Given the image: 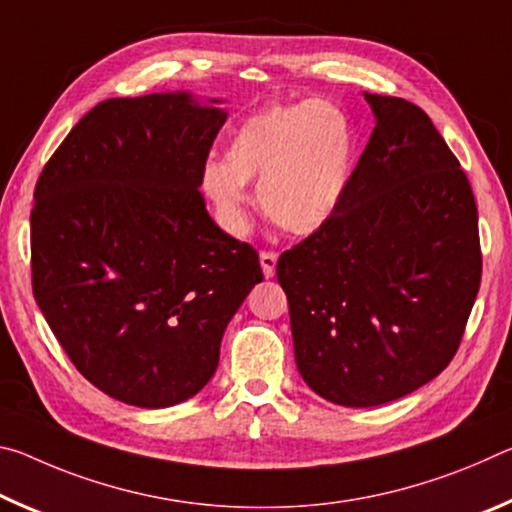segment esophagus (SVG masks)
Masks as SVG:
<instances>
[{
    "instance_id": "1",
    "label": "esophagus",
    "mask_w": 512,
    "mask_h": 512,
    "mask_svg": "<svg viewBox=\"0 0 512 512\" xmlns=\"http://www.w3.org/2000/svg\"><path fill=\"white\" fill-rule=\"evenodd\" d=\"M259 264H262L264 277H273L275 266H277V255L275 253H262V255H259Z\"/></svg>"
}]
</instances>
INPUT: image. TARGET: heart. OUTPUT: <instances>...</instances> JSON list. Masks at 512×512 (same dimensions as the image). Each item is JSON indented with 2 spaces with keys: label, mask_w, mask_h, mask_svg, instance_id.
<instances>
[{
  "label": "heart",
  "mask_w": 512,
  "mask_h": 512,
  "mask_svg": "<svg viewBox=\"0 0 512 512\" xmlns=\"http://www.w3.org/2000/svg\"><path fill=\"white\" fill-rule=\"evenodd\" d=\"M357 164V133L332 101L277 103L250 115L225 151L207 162L201 189L225 232L248 230V180L259 178V205L291 235H314L343 207Z\"/></svg>",
  "instance_id": "1"
}]
</instances>
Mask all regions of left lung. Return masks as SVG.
<instances>
[{
	"label": "left lung",
	"mask_w": 512,
	"mask_h": 512,
	"mask_svg": "<svg viewBox=\"0 0 512 512\" xmlns=\"http://www.w3.org/2000/svg\"><path fill=\"white\" fill-rule=\"evenodd\" d=\"M375 115L343 207L277 259L302 379L368 409L447 368L481 284L470 180L427 112L363 92Z\"/></svg>",
	"instance_id": "obj_1"
}]
</instances>
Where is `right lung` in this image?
I'll use <instances>...</instances> for the list:
<instances>
[{
    "instance_id": "add662e5",
    "label": "right lung",
    "mask_w": 512,
    "mask_h": 512,
    "mask_svg": "<svg viewBox=\"0 0 512 512\" xmlns=\"http://www.w3.org/2000/svg\"><path fill=\"white\" fill-rule=\"evenodd\" d=\"M155 92L94 106L51 155L31 212L33 296L76 370L167 409L214 377L225 327L264 280L205 210L201 173L228 112Z\"/></svg>"
}]
</instances>
